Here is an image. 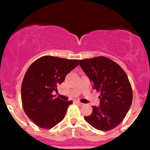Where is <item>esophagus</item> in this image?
Instances as JSON below:
<instances>
[{"instance_id":"1","label":"esophagus","mask_w":150,"mask_h":150,"mask_svg":"<svg viewBox=\"0 0 150 150\" xmlns=\"http://www.w3.org/2000/svg\"><path fill=\"white\" fill-rule=\"evenodd\" d=\"M75 103H76L77 105H79V106H82V105H84V104L80 102V101H75Z\"/></svg>"}]
</instances>
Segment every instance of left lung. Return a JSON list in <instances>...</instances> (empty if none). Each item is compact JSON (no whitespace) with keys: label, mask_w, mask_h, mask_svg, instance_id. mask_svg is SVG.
Masks as SVG:
<instances>
[{"label":"left lung","mask_w":150,"mask_h":150,"mask_svg":"<svg viewBox=\"0 0 150 150\" xmlns=\"http://www.w3.org/2000/svg\"><path fill=\"white\" fill-rule=\"evenodd\" d=\"M79 63L93 89L101 92L99 106H93L92 114L85 116V120L101 131L116 128L124 119L132 101L126 73L120 65L104 56L79 60Z\"/></svg>","instance_id":"obj_1"}]
</instances>
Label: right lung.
I'll return each instance as SVG.
<instances>
[{
  "instance_id": "obj_1",
  "label": "right lung",
  "mask_w": 150,
  "mask_h": 150,
  "mask_svg": "<svg viewBox=\"0 0 150 150\" xmlns=\"http://www.w3.org/2000/svg\"><path fill=\"white\" fill-rule=\"evenodd\" d=\"M79 65L77 60L46 56L29 67L21 87L22 106L28 118L42 128L50 129L64 118L73 101L54 97L68 73Z\"/></svg>"
}]
</instances>
